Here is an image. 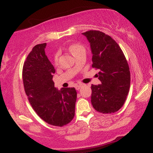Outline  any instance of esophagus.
<instances>
[{
  "label": "esophagus",
  "instance_id": "esophagus-1",
  "mask_svg": "<svg viewBox=\"0 0 153 153\" xmlns=\"http://www.w3.org/2000/svg\"><path fill=\"white\" fill-rule=\"evenodd\" d=\"M82 86V85H75V89H76L77 91H78L79 89L80 88H81Z\"/></svg>",
  "mask_w": 153,
  "mask_h": 153
}]
</instances>
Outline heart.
<instances>
[{"instance_id": "heart-1", "label": "heart", "mask_w": 153, "mask_h": 153, "mask_svg": "<svg viewBox=\"0 0 153 153\" xmlns=\"http://www.w3.org/2000/svg\"><path fill=\"white\" fill-rule=\"evenodd\" d=\"M68 50H69L70 52H71L72 54H73L74 57L78 54L79 52H80V51L82 50H85V49H84V47L82 46V45H78V44H73V45H71V46L69 47V48H68ZM54 63L55 64H57V56H55L54 58Z\"/></svg>"}]
</instances>
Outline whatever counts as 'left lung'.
<instances>
[{
  "label": "left lung",
  "mask_w": 153,
  "mask_h": 153,
  "mask_svg": "<svg viewBox=\"0 0 153 153\" xmlns=\"http://www.w3.org/2000/svg\"><path fill=\"white\" fill-rule=\"evenodd\" d=\"M82 34L91 44L92 67L100 70L99 79L101 84L91 85V103L100 113H114L122 108L129 93V65L120 47L110 36L97 30Z\"/></svg>",
  "instance_id": "obj_1"
}]
</instances>
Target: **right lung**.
<instances>
[{
	"label": "right lung",
	"mask_w": 153,
	"mask_h": 153,
	"mask_svg": "<svg viewBox=\"0 0 153 153\" xmlns=\"http://www.w3.org/2000/svg\"><path fill=\"white\" fill-rule=\"evenodd\" d=\"M46 45H36L26 57L22 71L24 91L40 118L51 125L63 127L74 118L77 92L75 88L58 91L54 87L55 70L45 54Z\"/></svg>",
	"instance_id": "right-lung-1"
}]
</instances>
